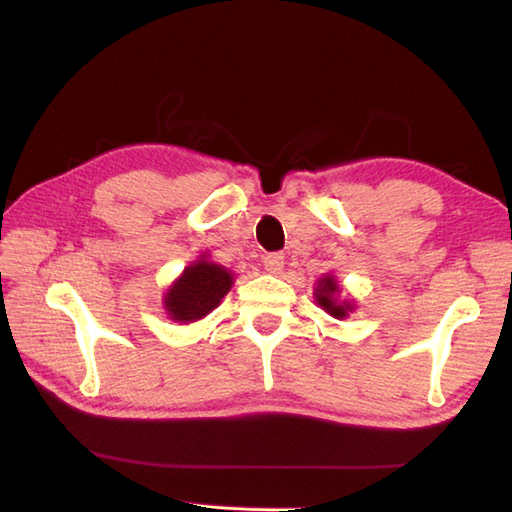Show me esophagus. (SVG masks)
<instances>
[{
    "instance_id": "1",
    "label": "esophagus",
    "mask_w": 512,
    "mask_h": 512,
    "mask_svg": "<svg viewBox=\"0 0 512 512\" xmlns=\"http://www.w3.org/2000/svg\"><path fill=\"white\" fill-rule=\"evenodd\" d=\"M264 268L268 273L279 275L284 270V255L282 253H270L264 257Z\"/></svg>"
}]
</instances>
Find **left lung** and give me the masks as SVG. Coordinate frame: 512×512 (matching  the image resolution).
<instances>
[{"mask_svg":"<svg viewBox=\"0 0 512 512\" xmlns=\"http://www.w3.org/2000/svg\"><path fill=\"white\" fill-rule=\"evenodd\" d=\"M313 297L315 304L335 319H346L357 308L353 299L342 297V286H339L333 273H326L317 279Z\"/></svg>","mask_w":512,"mask_h":512,"instance_id":"8db88e82","label":"left lung"}]
</instances>
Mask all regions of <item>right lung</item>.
<instances>
[{
    "label": "right lung",
    "mask_w": 512,
    "mask_h": 512,
    "mask_svg": "<svg viewBox=\"0 0 512 512\" xmlns=\"http://www.w3.org/2000/svg\"><path fill=\"white\" fill-rule=\"evenodd\" d=\"M233 282V270L219 266L208 253H202L182 270V275L164 293L162 304L168 319L179 324L199 322L222 304Z\"/></svg>",
    "instance_id": "right-lung-1"
}]
</instances>
